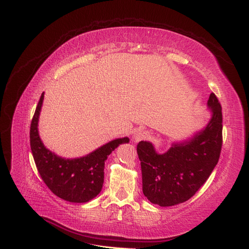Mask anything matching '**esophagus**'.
Returning <instances> with one entry per match:
<instances>
[{
	"label": "esophagus",
	"instance_id": "obj_1",
	"mask_svg": "<svg viewBox=\"0 0 249 249\" xmlns=\"http://www.w3.org/2000/svg\"><path fill=\"white\" fill-rule=\"evenodd\" d=\"M151 137V135H150V133L147 130H139V131H137V133L135 134V140L136 141H142V140H146V139H149Z\"/></svg>",
	"mask_w": 249,
	"mask_h": 249
}]
</instances>
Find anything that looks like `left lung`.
<instances>
[{
    "label": "left lung",
    "mask_w": 249,
    "mask_h": 249,
    "mask_svg": "<svg viewBox=\"0 0 249 249\" xmlns=\"http://www.w3.org/2000/svg\"><path fill=\"white\" fill-rule=\"evenodd\" d=\"M213 115L208 126L193 139L173 144L157 154L152 143L140 141L142 189L152 203L171 206L185 202L203 186L219 160L223 146V113L214 93L208 100Z\"/></svg>",
    "instance_id": "8db88e82"
}]
</instances>
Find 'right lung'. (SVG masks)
<instances>
[{
  "label": "right lung",
  "instance_id": "right-lung-1",
  "mask_svg": "<svg viewBox=\"0 0 249 249\" xmlns=\"http://www.w3.org/2000/svg\"><path fill=\"white\" fill-rule=\"evenodd\" d=\"M44 93L37 105L30 127V144L35 165L40 178L57 197L75 203L88 202L100 193L104 184L105 161L122 143H127V137L115 139L81 158L64 160L44 146L40 141L37 124L43 105Z\"/></svg>",
  "mask_w": 249,
  "mask_h": 249
}]
</instances>
